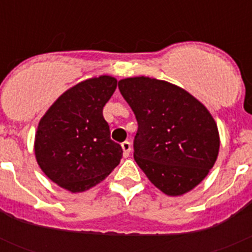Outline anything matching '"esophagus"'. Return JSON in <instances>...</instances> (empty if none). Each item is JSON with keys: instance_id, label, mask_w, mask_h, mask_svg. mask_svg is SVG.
I'll use <instances>...</instances> for the list:
<instances>
[{"instance_id": "34e87169", "label": "esophagus", "mask_w": 252, "mask_h": 252, "mask_svg": "<svg viewBox=\"0 0 252 252\" xmlns=\"http://www.w3.org/2000/svg\"><path fill=\"white\" fill-rule=\"evenodd\" d=\"M121 146H122V150H124V157L125 158L130 157V153H131V144H130V141H124L121 144Z\"/></svg>"}]
</instances>
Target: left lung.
Masks as SVG:
<instances>
[{"instance_id":"obj_1","label":"left lung","mask_w":252,"mask_h":252,"mask_svg":"<svg viewBox=\"0 0 252 252\" xmlns=\"http://www.w3.org/2000/svg\"><path fill=\"white\" fill-rule=\"evenodd\" d=\"M119 90L136 117L133 158L168 195L192 190L213 168L220 150L216 121L190 93L149 77L121 79Z\"/></svg>"}]
</instances>
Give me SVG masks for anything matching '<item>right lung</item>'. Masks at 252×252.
Listing matches in <instances>:
<instances>
[{
	"label": "right lung",
	"mask_w": 252,
	"mask_h": 252,
	"mask_svg": "<svg viewBox=\"0 0 252 252\" xmlns=\"http://www.w3.org/2000/svg\"><path fill=\"white\" fill-rule=\"evenodd\" d=\"M117 87L101 75L75 84L51 104L35 135V157L46 177L72 193L84 192L120 164L122 148L110 137L103 107Z\"/></svg>",
	"instance_id": "right-lung-1"
}]
</instances>
